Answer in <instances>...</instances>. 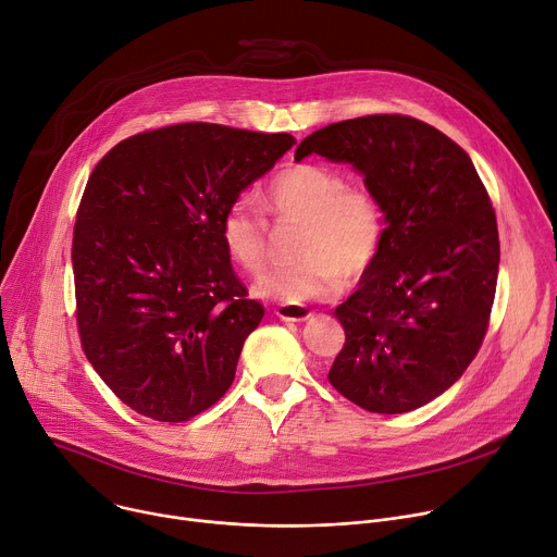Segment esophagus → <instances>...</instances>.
Listing matches in <instances>:
<instances>
[{"instance_id":"obj_1","label":"esophagus","mask_w":557,"mask_h":557,"mask_svg":"<svg viewBox=\"0 0 557 557\" xmlns=\"http://www.w3.org/2000/svg\"><path fill=\"white\" fill-rule=\"evenodd\" d=\"M275 315L282 322H307L309 318H313V313L305 307H297V305H282L275 309Z\"/></svg>"}]
</instances>
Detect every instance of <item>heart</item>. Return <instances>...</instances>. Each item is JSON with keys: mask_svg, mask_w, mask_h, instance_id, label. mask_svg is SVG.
Masks as SVG:
<instances>
[{"mask_svg": "<svg viewBox=\"0 0 557 557\" xmlns=\"http://www.w3.org/2000/svg\"><path fill=\"white\" fill-rule=\"evenodd\" d=\"M264 207L277 218L305 222L297 267L258 280L256 295L282 305L324 301L339 293L342 280H360L375 262L384 215L375 195L322 164H293L280 171L264 193ZM228 260L258 275L267 264V224L244 205L226 211L220 226Z\"/></svg>", "mask_w": 557, "mask_h": 557, "instance_id": "b5f03b06", "label": "heart"}]
</instances>
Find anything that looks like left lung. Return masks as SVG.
Segmentation results:
<instances>
[{
	"mask_svg": "<svg viewBox=\"0 0 557 557\" xmlns=\"http://www.w3.org/2000/svg\"><path fill=\"white\" fill-rule=\"evenodd\" d=\"M350 164L384 213L382 246L335 309L346 342L329 382L371 413H409L462 377L488 329L499 237L465 150L407 115L329 124L295 150Z\"/></svg>",
	"mask_w": 557,
	"mask_h": 557,
	"instance_id": "8db88e82",
	"label": "left lung"
}]
</instances>
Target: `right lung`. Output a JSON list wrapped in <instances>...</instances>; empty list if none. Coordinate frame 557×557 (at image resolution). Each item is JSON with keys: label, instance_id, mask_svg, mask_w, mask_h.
<instances>
[{"label": "right lung", "instance_id": "obj_1", "mask_svg": "<svg viewBox=\"0 0 557 557\" xmlns=\"http://www.w3.org/2000/svg\"><path fill=\"white\" fill-rule=\"evenodd\" d=\"M288 133L175 124L120 141L88 177L73 233L88 362L139 416L186 422L228 391L264 307L237 280L220 226Z\"/></svg>", "mask_w": 557, "mask_h": 557}]
</instances>
